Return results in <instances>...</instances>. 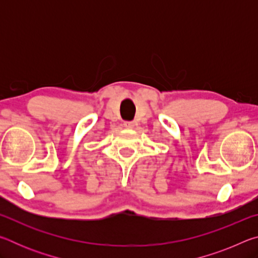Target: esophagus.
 I'll return each mask as SVG.
<instances>
[{"instance_id":"obj_1","label":"esophagus","mask_w":258,"mask_h":258,"mask_svg":"<svg viewBox=\"0 0 258 258\" xmlns=\"http://www.w3.org/2000/svg\"><path fill=\"white\" fill-rule=\"evenodd\" d=\"M124 126H125V127H127V128H132L134 126V123H132V121H125Z\"/></svg>"}]
</instances>
